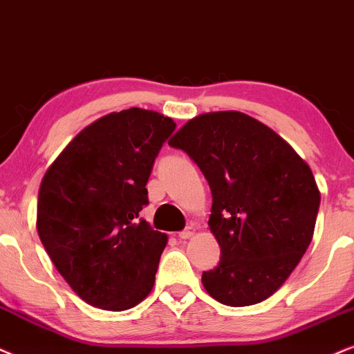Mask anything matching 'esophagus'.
Returning <instances> with one entry per match:
<instances>
[{"mask_svg": "<svg viewBox=\"0 0 354 354\" xmlns=\"http://www.w3.org/2000/svg\"><path fill=\"white\" fill-rule=\"evenodd\" d=\"M194 234H196V227L191 223L189 227H186L185 230H181L180 235H178V236H180L181 240H187V239H191V236L194 235Z\"/></svg>", "mask_w": 354, "mask_h": 354, "instance_id": "34e87169", "label": "esophagus"}]
</instances>
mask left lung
Masks as SVG:
<instances>
[{
	"mask_svg": "<svg viewBox=\"0 0 354 354\" xmlns=\"http://www.w3.org/2000/svg\"><path fill=\"white\" fill-rule=\"evenodd\" d=\"M198 165L212 192L209 227L221 261L203 272L216 301L253 306L276 292L314 235L320 192L284 138L236 111L187 122L168 142Z\"/></svg>",
	"mask_w": 354,
	"mask_h": 354,
	"instance_id": "obj_1",
	"label": "left lung"
}]
</instances>
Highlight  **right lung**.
Wrapping results in <instances>:
<instances>
[{"instance_id":"obj_1","label":"right lung","mask_w":354,"mask_h":354,"mask_svg":"<svg viewBox=\"0 0 354 354\" xmlns=\"http://www.w3.org/2000/svg\"><path fill=\"white\" fill-rule=\"evenodd\" d=\"M176 129L153 111L104 115L78 133L44 174L37 232L83 301L127 310L149 296L167 235L138 212L149 205L155 158Z\"/></svg>"}]
</instances>
